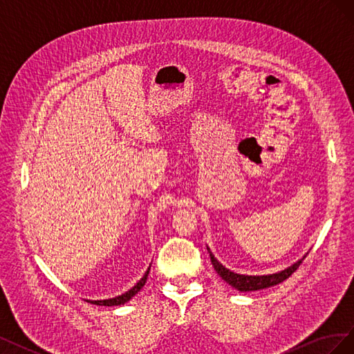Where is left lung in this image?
I'll use <instances>...</instances> for the list:
<instances>
[{"mask_svg":"<svg viewBox=\"0 0 354 354\" xmlns=\"http://www.w3.org/2000/svg\"><path fill=\"white\" fill-rule=\"evenodd\" d=\"M208 251H209V248H208ZM209 257H211V263L214 266V269H216V272L220 274L223 281H226L229 285H232L233 288H236L238 291L246 292V291H259V289L274 286L277 283L283 282L298 269V266L303 263L306 255L303 257L301 260H298L292 266L286 267V269L282 270V272H277V273H273V274H263V276H248V274L233 273L229 269H226V267H224L223 264H220L216 260V257L211 254V251H209Z\"/></svg>","mask_w":354,"mask_h":354,"instance_id":"obj_1","label":"left lung"}]
</instances>
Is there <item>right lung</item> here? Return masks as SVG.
<instances>
[{
	"label": "right lung",
	"instance_id": "1",
	"mask_svg": "<svg viewBox=\"0 0 354 354\" xmlns=\"http://www.w3.org/2000/svg\"><path fill=\"white\" fill-rule=\"evenodd\" d=\"M147 274H149V270L145 273V276L142 277V279L138 281V282L130 289V291H127V292L122 294V295H118V297L109 298V299H97V301H90V299H88V303H93V304H95V306H108V307H111V306H121V304H124V303H127V301H130V299L145 286L146 279H147Z\"/></svg>",
	"mask_w": 354,
	"mask_h": 354
}]
</instances>
